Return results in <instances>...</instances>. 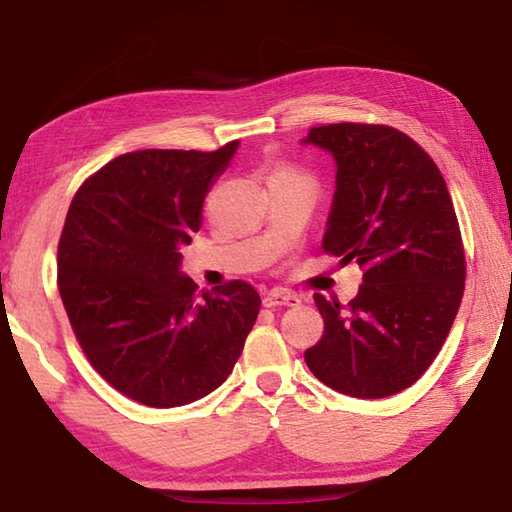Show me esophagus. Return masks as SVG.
I'll use <instances>...</instances> for the list:
<instances>
[{
  "instance_id": "esophagus-1",
  "label": "esophagus",
  "mask_w": 512,
  "mask_h": 512,
  "mask_svg": "<svg viewBox=\"0 0 512 512\" xmlns=\"http://www.w3.org/2000/svg\"><path fill=\"white\" fill-rule=\"evenodd\" d=\"M262 302L264 307H298L300 298L289 289H271Z\"/></svg>"
}]
</instances>
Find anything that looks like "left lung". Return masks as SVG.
Returning a JSON list of instances; mask_svg holds the SVG:
<instances>
[{
  "label": "left lung",
  "mask_w": 512,
  "mask_h": 512,
  "mask_svg": "<svg viewBox=\"0 0 512 512\" xmlns=\"http://www.w3.org/2000/svg\"><path fill=\"white\" fill-rule=\"evenodd\" d=\"M302 144L336 164L325 253L363 268L348 309L314 296L325 332L305 361L343 395H395L431 366L461 307L465 255L452 196L429 155L391 126H318Z\"/></svg>",
  "instance_id": "obj_1"
}]
</instances>
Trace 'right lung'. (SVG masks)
<instances>
[{"mask_svg":"<svg viewBox=\"0 0 512 512\" xmlns=\"http://www.w3.org/2000/svg\"><path fill=\"white\" fill-rule=\"evenodd\" d=\"M239 142L219 151L144 149L90 176L58 244V291L85 357L131 400L171 409L216 391L259 314L235 280L196 293L180 248L201 225L205 196Z\"/></svg>","mask_w":512,"mask_h":512,"instance_id":"obj_1","label":"right lung"}]
</instances>
